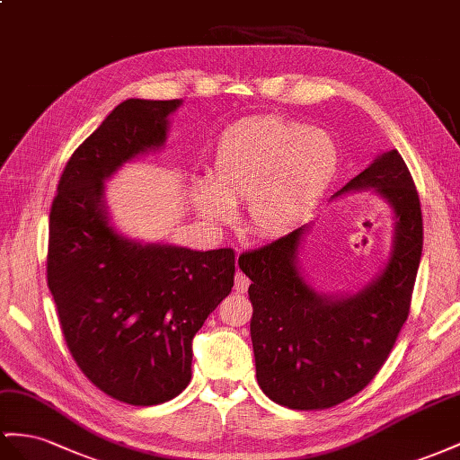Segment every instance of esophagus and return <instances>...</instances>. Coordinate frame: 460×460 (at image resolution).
<instances>
[{"label":"esophagus","instance_id":"34e87169","mask_svg":"<svg viewBox=\"0 0 460 460\" xmlns=\"http://www.w3.org/2000/svg\"><path fill=\"white\" fill-rule=\"evenodd\" d=\"M249 286H251V279L246 278L243 272L234 274V291H237V293H244L246 289H249Z\"/></svg>","mask_w":460,"mask_h":460}]
</instances>
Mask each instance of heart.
Masks as SVG:
<instances>
[{
    "label": "heart",
    "instance_id": "obj_1",
    "mask_svg": "<svg viewBox=\"0 0 460 460\" xmlns=\"http://www.w3.org/2000/svg\"><path fill=\"white\" fill-rule=\"evenodd\" d=\"M338 147L323 129L288 118L234 124L221 134L211 181L194 182L196 208L227 221L233 204L249 202V227L279 237L319 206L338 172Z\"/></svg>",
    "mask_w": 460,
    "mask_h": 460
}]
</instances>
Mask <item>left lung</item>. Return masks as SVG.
Masks as SVG:
<instances>
[{
	"mask_svg": "<svg viewBox=\"0 0 460 460\" xmlns=\"http://www.w3.org/2000/svg\"><path fill=\"white\" fill-rule=\"evenodd\" d=\"M367 188L394 211V243L381 276L356 296H319L299 274L297 249L307 227L239 256L252 281L256 379L270 400L286 408L324 410L363 391L408 319L423 221L414 179L396 149L376 157L338 194Z\"/></svg>",
	"mask_w": 460,
	"mask_h": 460,
	"instance_id": "1",
	"label": "left lung"
}]
</instances>
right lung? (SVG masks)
Listing matches in <instances>:
<instances>
[{"mask_svg": "<svg viewBox=\"0 0 460 460\" xmlns=\"http://www.w3.org/2000/svg\"><path fill=\"white\" fill-rule=\"evenodd\" d=\"M181 101L128 99L69 157L50 209L46 278L69 353L104 394L155 406L192 376V338L226 299L234 251L139 244L109 223L104 181L167 137Z\"/></svg>", "mask_w": 460, "mask_h": 460, "instance_id": "1", "label": "right lung"}]
</instances>
